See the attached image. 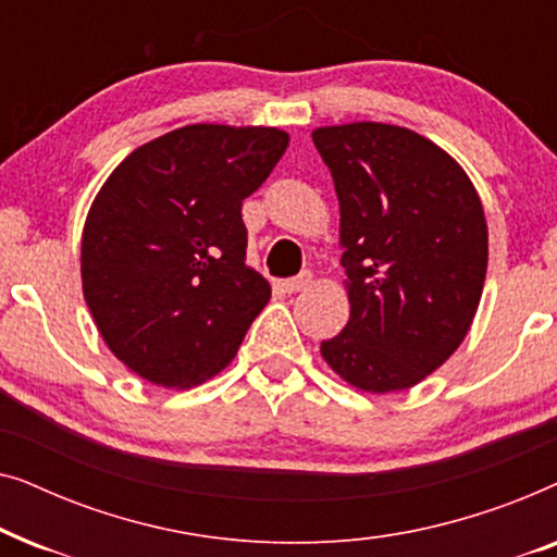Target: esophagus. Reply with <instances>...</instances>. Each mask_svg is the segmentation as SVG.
Wrapping results in <instances>:
<instances>
[{"label":"esophagus","instance_id":"34e87169","mask_svg":"<svg viewBox=\"0 0 557 557\" xmlns=\"http://www.w3.org/2000/svg\"><path fill=\"white\" fill-rule=\"evenodd\" d=\"M311 284V273L304 271L301 276H294V278H286L281 281V288H284L286 294H296V292H304Z\"/></svg>","mask_w":557,"mask_h":557}]
</instances>
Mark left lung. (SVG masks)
I'll return each mask as SVG.
<instances>
[{
	"instance_id": "1",
	"label": "left lung",
	"mask_w": 557,
	"mask_h": 557,
	"mask_svg": "<svg viewBox=\"0 0 557 557\" xmlns=\"http://www.w3.org/2000/svg\"><path fill=\"white\" fill-rule=\"evenodd\" d=\"M339 200L349 322L326 364L368 393L406 391L467 337L486 276V220L444 149L403 126L314 128Z\"/></svg>"
}]
</instances>
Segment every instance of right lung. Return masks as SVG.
Instances as JSON below:
<instances>
[{"instance_id":"right-lung-1","label":"right lung","mask_w":557,"mask_h":557,"mask_svg":"<svg viewBox=\"0 0 557 557\" xmlns=\"http://www.w3.org/2000/svg\"><path fill=\"white\" fill-rule=\"evenodd\" d=\"M286 147L281 128L193 124L134 149L106 180L83 227V296L136 375L180 391L238 352L271 299L246 265L240 208Z\"/></svg>"}]
</instances>
